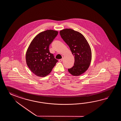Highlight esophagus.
<instances>
[{
	"mask_svg": "<svg viewBox=\"0 0 121 121\" xmlns=\"http://www.w3.org/2000/svg\"><path fill=\"white\" fill-rule=\"evenodd\" d=\"M62 60H63V59H60L59 60V61L60 62H61L62 61Z\"/></svg>",
	"mask_w": 121,
	"mask_h": 121,
	"instance_id": "esophagus-1",
	"label": "esophagus"
}]
</instances>
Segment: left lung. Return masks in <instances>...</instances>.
<instances>
[{"instance_id": "1", "label": "left lung", "mask_w": 121, "mask_h": 121, "mask_svg": "<svg viewBox=\"0 0 121 121\" xmlns=\"http://www.w3.org/2000/svg\"><path fill=\"white\" fill-rule=\"evenodd\" d=\"M60 34L74 56V66L68 69V72L74 76L82 74L87 70L92 60V52L88 41L82 34L72 29L62 30Z\"/></svg>"}]
</instances>
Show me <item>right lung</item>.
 <instances>
[{
  "mask_svg": "<svg viewBox=\"0 0 121 121\" xmlns=\"http://www.w3.org/2000/svg\"><path fill=\"white\" fill-rule=\"evenodd\" d=\"M58 35V31L48 30L36 35L26 53L27 66L36 76L45 77L49 74L58 60L49 51L50 44Z\"/></svg>",
  "mask_w": 121,
  "mask_h": 121,
  "instance_id": "obj_1",
  "label": "right lung"
}]
</instances>
